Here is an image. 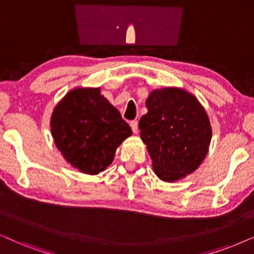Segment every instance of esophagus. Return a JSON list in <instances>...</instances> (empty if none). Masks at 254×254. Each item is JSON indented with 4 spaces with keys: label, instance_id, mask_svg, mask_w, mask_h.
I'll return each instance as SVG.
<instances>
[{
    "label": "esophagus",
    "instance_id": "1",
    "mask_svg": "<svg viewBox=\"0 0 254 254\" xmlns=\"http://www.w3.org/2000/svg\"><path fill=\"white\" fill-rule=\"evenodd\" d=\"M130 127H131V129H132L134 133L138 132V122L137 121H131L130 122Z\"/></svg>",
    "mask_w": 254,
    "mask_h": 254
}]
</instances>
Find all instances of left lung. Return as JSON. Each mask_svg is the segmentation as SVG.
<instances>
[{
	"instance_id": "1",
	"label": "left lung",
	"mask_w": 254,
	"mask_h": 254,
	"mask_svg": "<svg viewBox=\"0 0 254 254\" xmlns=\"http://www.w3.org/2000/svg\"><path fill=\"white\" fill-rule=\"evenodd\" d=\"M140 118V138L146 144L155 173L176 182L200 165L211 142V124L198 99L177 88L155 90Z\"/></svg>"
}]
</instances>
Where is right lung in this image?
<instances>
[{"mask_svg": "<svg viewBox=\"0 0 254 254\" xmlns=\"http://www.w3.org/2000/svg\"><path fill=\"white\" fill-rule=\"evenodd\" d=\"M57 149L73 168L97 175L114 160L116 149L131 136V127L99 89H73L51 116Z\"/></svg>", "mask_w": 254, "mask_h": 254, "instance_id": "add662e5", "label": "right lung"}]
</instances>
